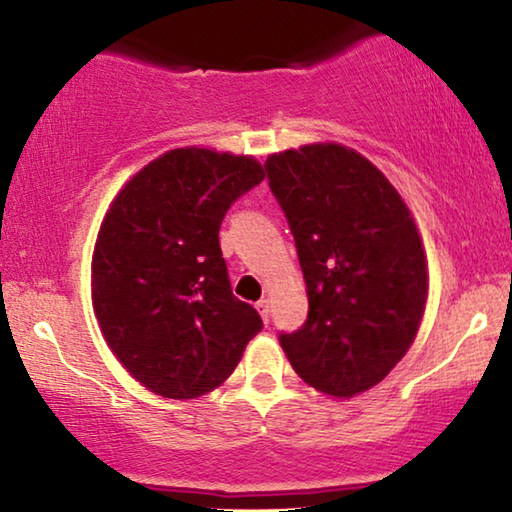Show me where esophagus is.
Wrapping results in <instances>:
<instances>
[{"label": "esophagus", "instance_id": "1", "mask_svg": "<svg viewBox=\"0 0 512 512\" xmlns=\"http://www.w3.org/2000/svg\"><path fill=\"white\" fill-rule=\"evenodd\" d=\"M256 310H258V314H261V317H263L265 324H268V321H270V300H268V298L258 300Z\"/></svg>", "mask_w": 512, "mask_h": 512}]
</instances>
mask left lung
Instances as JSON below:
<instances>
[{
	"label": "left lung",
	"instance_id": "obj_1",
	"mask_svg": "<svg viewBox=\"0 0 512 512\" xmlns=\"http://www.w3.org/2000/svg\"><path fill=\"white\" fill-rule=\"evenodd\" d=\"M270 188L289 219L307 286V321L279 335L303 382L333 398L380 384L422 326L429 265L394 184L338 142L270 153Z\"/></svg>",
	"mask_w": 512,
	"mask_h": 512
}]
</instances>
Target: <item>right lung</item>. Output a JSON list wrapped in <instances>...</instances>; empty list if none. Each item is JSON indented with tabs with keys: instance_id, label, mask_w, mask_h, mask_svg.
Masks as SVG:
<instances>
[{
	"instance_id": "right-lung-1",
	"label": "right lung",
	"mask_w": 512,
	"mask_h": 512,
	"mask_svg": "<svg viewBox=\"0 0 512 512\" xmlns=\"http://www.w3.org/2000/svg\"><path fill=\"white\" fill-rule=\"evenodd\" d=\"M263 177L254 156L184 146L111 200L90 263L93 310L111 352L153 394L188 401L221 387L263 328L233 296L219 244L230 205Z\"/></svg>"
}]
</instances>
